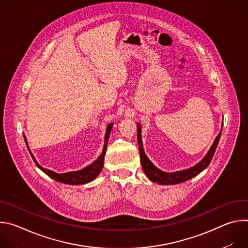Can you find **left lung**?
<instances>
[{
	"mask_svg": "<svg viewBox=\"0 0 248 248\" xmlns=\"http://www.w3.org/2000/svg\"><path fill=\"white\" fill-rule=\"evenodd\" d=\"M221 132H222V129H221L220 133L218 134V136L216 137L213 145H212V147L210 148L207 155L197 165H195L194 167H192L188 170H184L181 171L165 172V171L157 169L150 162V160L146 157L143 147H142V140H141V127H140V124H137V142H138L139 153H140V162H141V165H142L144 172L146 173L149 180L152 181L153 183H157L159 185H166V186L181 184V183H184L186 181H188V180L194 178L195 175L200 173L203 170H205L209 166L212 158H213V156H214L215 150L218 146L219 140L221 137Z\"/></svg>",
	"mask_w": 248,
	"mask_h": 248,
	"instance_id": "obj_1",
	"label": "left lung"
}]
</instances>
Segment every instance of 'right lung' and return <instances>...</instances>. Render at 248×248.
<instances>
[{
    "instance_id": "1",
    "label": "right lung",
    "mask_w": 248,
    "mask_h": 248,
    "mask_svg": "<svg viewBox=\"0 0 248 248\" xmlns=\"http://www.w3.org/2000/svg\"><path fill=\"white\" fill-rule=\"evenodd\" d=\"M112 126H113V124H110L108 125V127H107V131H106V136H105V146H104V150H103V153L101 154V156L94 163H92L91 165H89L88 167H86V168H84V169H82L80 170L69 171V172H65V173H57V172H55L53 170H50L42 168L36 162V160H35L34 156L30 152V149L28 147L27 140H26L25 136H24V138H25V143L27 145V148H28L31 156H32L33 161L35 162V164H36V166L41 170H43L47 175L50 176V178H52L53 180H55V181H57L59 183L66 184V185L78 186V185H84V184L90 183L91 181H93L96 178V176L99 174V172L102 170L103 165H104V159H105L106 150H107L108 139H109V136H110V132H111Z\"/></svg>"
}]
</instances>
